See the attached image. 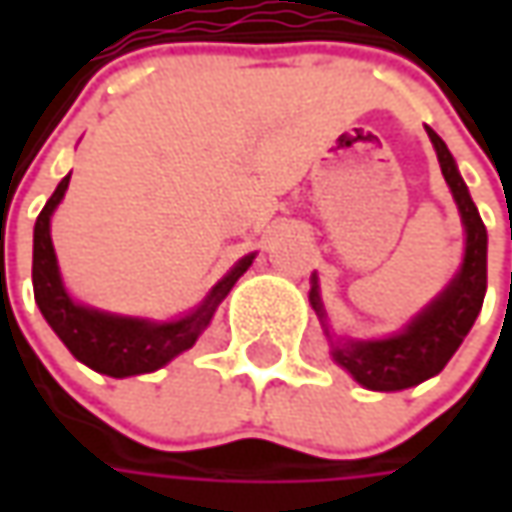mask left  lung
<instances>
[{"mask_svg":"<svg viewBox=\"0 0 512 512\" xmlns=\"http://www.w3.org/2000/svg\"><path fill=\"white\" fill-rule=\"evenodd\" d=\"M427 136L436 148L444 182L453 190V199L459 205L464 230H467L464 262L459 276L447 285L442 296L427 310H422L399 336L379 339V342L347 339V342L333 344V359L367 390H384V393L404 390L442 373V367L450 362V356L459 350V344L476 322L482 310L484 290H487V230H484L482 216L473 205L467 185L462 182L456 162L447 145L439 139V133L427 128ZM310 305L319 316H325L316 279L310 290Z\"/></svg>","mask_w":512,"mask_h":512,"instance_id":"obj_1","label":"left lung"}]
</instances>
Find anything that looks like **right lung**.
Instances as JSON below:
<instances>
[{
    "mask_svg": "<svg viewBox=\"0 0 512 512\" xmlns=\"http://www.w3.org/2000/svg\"><path fill=\"white\" fill-rule=\"evenodd\" d=\"M68 182L70 176L59 182V187L48 199V205L42 207L36 227H33V296H36V305L70 353L93 370L108 373L113 379L159 370L173 356H179L182 350L196 344L199 333L213 319L219 302L230 293V287L236 285V279L250 267L253 256H245L219 285L207 293L202 305L196 307L190 316L176 319V322L153 325L145 319L110 316V313H99V310L76 305L68 296V290L62 287L56 253H53V242H50V213L62 202Z\"/></svg>",
    "mask_w": 512,
    "mask_h": 512,
    "instance_id": "right-lung-1",
    "label": "right lung"
}]
</instances>
